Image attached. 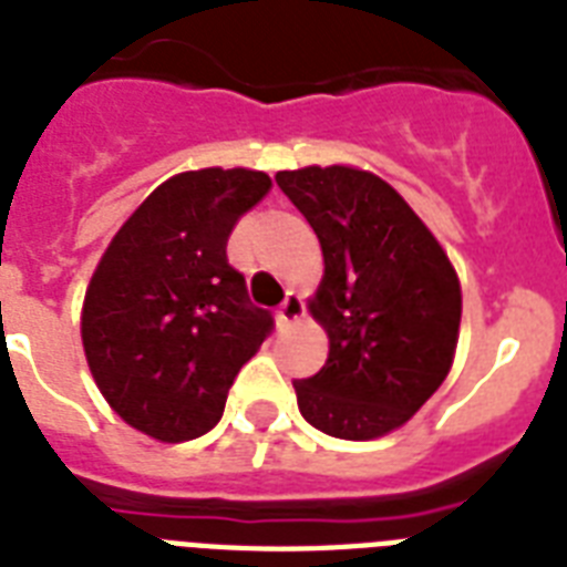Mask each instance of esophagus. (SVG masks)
I'll use <instances>...</instances> for the list:
<instances>
[{
  "mask_svg": "<svg viewBox=\"0 0 567 567\" xmlns=\"http://www.w3.org/2000/svg\"><path fill=\"white\" fill-rule=\"evenodd\" d=\"M302 317H306V302H302V297H299V293H288L282 306H279V320H282L285 326H293L299 323Z\"/></svg>",
  "mask_w": 567,
  "mask_h": 567,
  "instance_id": "34e87169",
  "label": "esophagus"
}]
</instances>
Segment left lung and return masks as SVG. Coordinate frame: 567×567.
I'll return each instance as SVG.
<instances>
[{
  "label": "left lung",
  "instance_id": "obj_1",
  "mask_svg": "<svg viewBox=\"0 0 567 567\" xmlns=\"http://www.w3.org/2000/svg\"><path fill=\"white\" fill-rule=\"evenodd\" d=\"M276 183L323 247L308 311L326 329L329 358L317 375L293 381L299 413L329 436L379 440L451 372L463 315L457 270L379 174L306 165Z\"/></svg>",
  "mask_w": 567,
  "mask_h": 567
}]
</instances>
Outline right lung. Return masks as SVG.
Segmentation results:
<instances>
[{
	"instance_id": "1",
	"label": "right lung",
	"mask_w": 567,
	"mask_h": 567,
	"mask_svg": "<svg viewBox=\"0 0 567 567\" xmlns=\"http://www.w3.org/2000/svg\"><path fill=\"white\" fill-rule=\"evenodd\" d=\"M270 186L252 168L174 174L124 220L86 285L92 379L127 425L159 443L218 425L238 370L274 326L227 261L229 233Z\"/></svg>"
}]
</instances>
